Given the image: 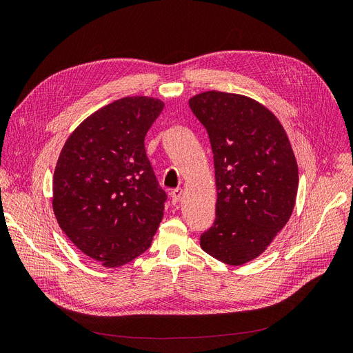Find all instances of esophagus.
Masks as SVG:
<instances>
[{
	"mask_svg": "<svg viewBox=\"0 0 353 353\" xmlns=\"http://www.w3.org/2000/svg\"><path fill=\"white\" fill-rule=\"evenodd\" d=\"M181 197H183V190H181V188L170 191V199H172L174 205H176V203L181 200Z\"/></svg>",
	"mask_w": 353,
	"mask_h": 353,
	"instance_id": "esophagus-1",
	"label": "esophagus"
}]
</instances>
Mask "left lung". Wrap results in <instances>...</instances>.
Returning <instances> with one entry per match:
<instances>
[{"label": "left lung", "instance_id": "obj_1", "mask_svg": "<svg viewBox=\"0 0 353 353\" xmlns=\"http://www.w3.org/2000/svg\"><path fill=\"white\" fill-rule=\"evenodd\" d=\"M188 104L208 131L218 193L215 222L200 245L240 266L268 249L292 216L299 185L293 148L276 116L245 95L206 91Z\"/></svg>", "mask_w": 353, "mask_h": 353}]
</instances>
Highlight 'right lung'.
<instances>
[{"mask_svg":"<svg viewBox=\"0 0 353 353\" xmlns=\"http://www.w3.org/2000/svg\"><path fill=\"white\" fill-rule=\"evenodd\" d=\"M165 103L132 95L83 119L63 145L52 176V210L68 239L105 268L150 248L163 218L165 191L144 138Z\"/></svg>","mask_w":353,"mask_h":353,"instance_id":"right-lung-1","label":"right lung"}]
</instances>
